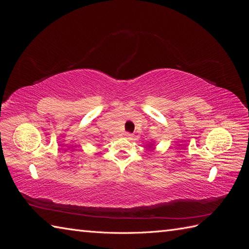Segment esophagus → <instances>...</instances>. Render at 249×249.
I'll list each match as a JSON object with an SVG mask.
<instances>
[{"mask_svg":"<svg viewBox=\"0 0 249 249\" xmlns=\"http://www.w3.org/2000/svg\"><path fill=\"white\" fill-rule=\"evenodd\" d=\"M124 137L127 139H133V135L131 133H124Z\"/></svg>","mask_w":249,"mask_h":249,"instance_id":"obj_1","label":"esophagus"}]
</instances>
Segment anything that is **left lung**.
<instances>
[{
  "instance_id": "obj_1",
  "label": "left lung",
  "mask_w": 249,
  "mask_h": 249,
  "mask_svg": "<svg viewBox=\"0 0 249 249\" xmlns=\"http://www.w3.org/2000/svg\"><path fill=\"white\" fill-rule=\"evenodd\" d=\"M150 145H152V144H150Z\"/></svg>"
}]
</instances>
